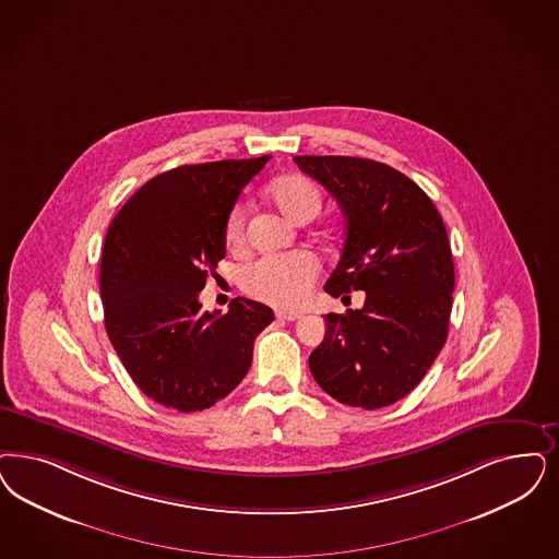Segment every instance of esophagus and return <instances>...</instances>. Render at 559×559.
I'll return each mask as SVG.
<instances>
[{
    "instance_id": "34e87169",
    "label": "esophagus",
    "mask_w": 559,
    "mask_h": 559,
    "mask_svg": "<svg viewBox=\"0 0 559 559\" xmlns=\"http://www.w3.org/2000/svg\"><path fill=\"white\" fill-rule=\"evenodd\" d=\"M276 318L278 320H287V322H295V320L301 318V313L299 311H276Z\"/></svg>"
}]
</instances>
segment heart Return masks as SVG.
I'll return each mask as SVG.
<instances>
[{"mask_svg": "<svg viewBox=\"0 0 559 559\" xmlns=\"http://www.w3.org/2000/svg\"><path fill=\"white\" fill-rule=\"evenodd\" d=\"M269 198L276 209L295 223H309L322 211V192L306 175H285L269 186ZM248 211L243 204L233 209L225 239L233 251L243 250L248 243ZM320 264L308 251H293L266 255L253 262L241 274V287L251 297L276 308H299L309 297Z\"/></svg>", "mask_w": 559, "mask_h": 559, "instance_id": "1", "label": "heart"}]
</instances>
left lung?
I'll list each match as a JSON object with an SVG mask.
<instances>
[{"instance_id": "left-lung-1", "label": "left lung", "mask_w": 559, "mask_h": 559, "mask_svg": "<svg viewBox=\"0 0 559 559\" xmlns=\"http://www.w3.org/2000/svg\"><path fill=\"white\" fill-rule=\"evenodd\" d=\"M345 212L347 231L326 293L366 290L361 309L328 313L309 355L313 380L348 406L382 408L424 380L442 350L454 264L429 195L384 163L357 156H295Z\"/></svg>"}]
</instances>
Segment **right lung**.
<instances>
[{"label": "right lung", "mask_w": 559, "mask_h": 559, "mask_svg": "<svg viewBox=\"0 0 559 559\" xmlns=\"http://www.w3.org/2000/svg\"><path fill=\"white\" fill-rule=\"evenodd\" d=\"M269 154L181 165L117 212L103 246L100 299L109 341L135 385L179 413L204 411L246 378L255 336L274 320L246 297L202 311L198 293L227 253L233 206Z\"/></svg>", "instance_id": "obj_1"}]
</instances>
